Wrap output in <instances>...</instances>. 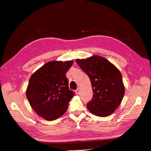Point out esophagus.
<instances>
[{
	"label": "esophagus",
	"mask_w": 151,
	"mask_h": 151,
	"mask_svg": "<svg viewBox=\"0 0 151 151\" xmlns=\"http://www.w3.org/2000/svg\"><path fill=\"white\" fill-rule=\"evenodd\" d=\"M75 92H76V94H79V93H80V89L79 88H78V89H77L76 91H75Z\"/></svg>",
	"instance_id": "1"
}]
</instances>
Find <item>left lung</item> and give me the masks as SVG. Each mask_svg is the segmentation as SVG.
<instances>
[{
  "label": "left lung",
  "instance_id": "8db88e82",
  "mask_svg": "<svg viewBox=\"0 0 151 151\" xmlns=\"http://www.w3.org/2000/svg\"><path fill=\"white\" fill-rule=\"evenodd\" d=\"M76 62L89 76L92 85L94 94L87 108L98 116L111 115L119 106L125 94L120 72L106 58L98 55L77 59Z\"/></svg>",
  "mask_w": 151,
  "mask_h": 151
}]
</instances>
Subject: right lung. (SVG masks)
<instances>
[{
    "mask_svg": "<svg viewBox=\"0 0 151 151\" xmlns=\"http://www.w3.org/2000/svg\"><path fill=\"white\" fill-rule=\"evenodd\" d=\"M73 61H51L30 77L26 96L33 110L47 120H54L67 111L74 93L68 88L66 73Z\"/></svg>",
    "mask_w": 151,
    "mask_h": 151,
    "instance_id": "add662e5",
    "label": "right lung"
}]
</instances>
